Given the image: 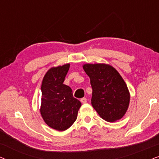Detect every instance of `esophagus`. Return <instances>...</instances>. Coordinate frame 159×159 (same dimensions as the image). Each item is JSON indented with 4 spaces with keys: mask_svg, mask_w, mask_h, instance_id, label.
Masks as SVG:
<instances>
[{
    "mask_svg": "<svg viewBox=\"0 0 159 159\" xmlns=\"http://www.w3.org/2000/svg\"><path fill=\"white\" fill-rule=\"evenodd\" d=\"M80 101H81L82 103H86L87 102H88V100H87L86 98H82L80 100Z\"/></svg>",
    "mask_w": 159,
    "mask_h": 159,
    "instance_id": "1",
    "label": "esophagus"
}]
</instances>
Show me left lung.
Returning a JSON list of instances; mask_svg holds the SVG:
<instances>
[{
	"instance_id": "1",
	"label": "left lung",
	"mask_w": 159,
	"mask_h": 159,
	"mask_svg": "<svg viewBox=\"0 0 159 159\" xmlns=\"http://www.w3.org/2000/svg\"><path fill=\"white\" fill-rule=\"evenodd\" d=\"M82 67L90 79L91 103L99 116L108 122L122 118L129 107L130 95L116 69L106 64H85Z\"/></svg>"
}]
</instances>
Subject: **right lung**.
<instances>
[{"instance_id":"right-lung-1","label":"right lung","mask_w":159,"mask_h":159,"mask_svg":"<svg viewBox=\"0 0 159 159\" xmlns=\"http://www.w3.org/2000/svg\"><path fill=\"white\" fill-rule=\"evenodd\" d=\"M70 64L52 67L43 77L40 114L50 127L64 131L76 121L81 102L73 97L72 90L64 81Z\"/></svg>"}]
</instances>
